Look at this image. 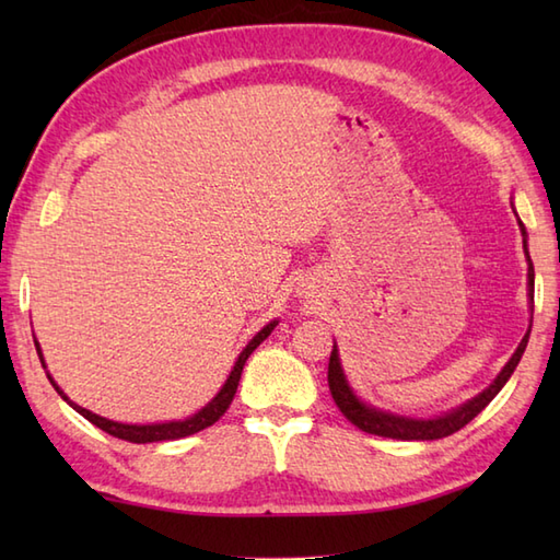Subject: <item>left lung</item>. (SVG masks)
Segmentation results:
<instances>
[{"mask_svg":"<svg viewBox=\"0 0 560 560\" xmlns=\"http://www.w3.org/2000/svg\"><path fill=\"white\" fill-rule=\"evenodd\" d=\"M520 229H522V235H525V241H522V243H525V253H527V231H525V225H522V221H520ZM527 261H529V269H527L529 283H527V287H529V303H532L529 307L534 313V267H532L529 253H527ZM529 331H532V327L527 329V335L522 337L517 351L513 353V359L505 363L503 371L498 373V377L493 380L489 387L479 392V395L474 399L464 401L462 407L452 409L443 416H433V419H411V416H397V413L375 409V407H371V404L361 401L359 397L353 395V389L349 387V380H347V375H343V368H341V361H339V349L335 343V349H331V355H329V371H327V383H329L331 399L337 401L339 411L347 416V419L355 428H361V431H365V433L383 435V438H392V440H438V438H447L452 433H457L459 428H464L474 419V416L481 413L486 407H489V401L498 395V392L503 389V385L508 383L510 375L515 373L522 353H525V349H527Z\"/></svg>","mask_w":560,"mask_h":560,"instance_id":"obj_1","label":"left lung"}]
</instances>
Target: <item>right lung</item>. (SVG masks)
<instances>
[{"label":"right lung","instance_id":"right-lung-1","mask_svg":"<svg viewBox=\"0 0 560 560\" xmlns=\"http://www.w3.org/2000/svg\"><path fill=\"white\" fill-rule=\"evenodd\" d=\"M277 325H279V323H277V319H273V323H269L267 327H261V329L257 331V335H255L253 339H249V343L243 349V353L237 355L233 371H231L229 380H225V383H223V387L219 389V395L213 397V399L207 404V407H201L197 413H192V416H189V419H185V421L147 423V425L117 423V421H110V419H103V416L93 413V411H89V409H83V407H79V404L71 401V399L65 395V392L57 387V383L50 377V373H47V380H50L52 387L57 389V395L62 397L71 409H77V411L83 416V419H89L93 425H98L101 431L110 433V435H115V438L129 440V443H139V445H141V443H161V440L187 438V435H192V433L205 431V428H209L211 423H217V421L221 419V416L225 413V409L231 407V401H233V397H235V389H237V383H241V373H243L245 361L249 359V353H253V351L259 347V343L271 335V329L277 327ZM35 351H38L40 363H43V368H45V359H43V351H40V343H38V341H35Z\"/></svg>","mask_w":560,"mask_h":560}]
</instances>
